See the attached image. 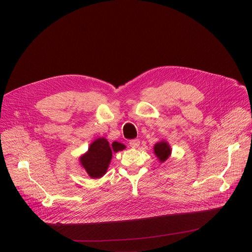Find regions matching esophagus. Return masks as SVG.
Instances as JSON below:
<instances>
[{"mask_svg": "<svg viewBox=\"0 0 252 252\" xmlns=\"http://www.w3.org/2000/svg\"><path fill=\"white\" fill-rule=\"evenodd\" d=\"M139 139H137V138H135V139H131V140H129V146L131 147V148H133V149H135V148H138V146H139Z\"/></svg>", "mask_w": 252, "mask_h": 252, "instance_id": "esophagus-1", "label": "esophagus"}]
</instances>
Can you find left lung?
Listing matches in <instances>:
<instances>
[{
	"instance_id": "left-lung-1",
	"label": "left lung",
	"mask_w": 252,
	"mask_h": 252,
	"mask_svg": "<svg viewBox=\"0 0 252 252\" xmlns=\"http://www.w3.org/2000/svg\"><path fill=\"white\" fill-rule=\"evenodd\" d=\"M154 154L158 158L159 162H164L171 155V148L166 140L157 142L154 147Z\"/></svg>"
}]
</instances>
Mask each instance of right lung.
<instances>
[{
    "instance_id": "add662e5",
    "label": "right lung",
    "mask_w": 252,
    "mask_h": 252,
    "mask_svg": "<svg viewBox=\"0 0 252 252\" xmlns=\"http://www.w3.org/2000/svg\"><path fill=\"white\" fill-rule=\"evenodd\" d=\"M126 146L114 141L110 145L105 137L94 139L89 147L87 153L80 157V164L92 178H100L106 173L111 163L113 153L122 152Z\"/></svg>"
}]
</instances>
